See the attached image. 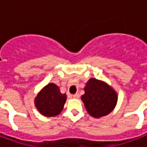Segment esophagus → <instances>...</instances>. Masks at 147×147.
<instances>
[{"mask_svg": "<svg viewBox=\"0 0 147 147\" xmlns=\"http://www.w3.org/2000/svg\"><path fill=\"white\" fill-rule=\"evenodd\" d=\"M73 97L74 98H79V97H80V94H78V93H76V94H73Z\"/></svg>", "mask_w": 147, "mask_h": 147, "instance_id": "34e87169", "label": "esophagus"}]
</instances>
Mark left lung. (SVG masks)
I'll use <instances>...</instances> for the list:
<instances>
[{"instance_id":"obj_1","label":"left lung","mask_w":147,"mask_h":147,"mask_svg":"<svg viewBox=\"0 0 147 147\" xmlns=\"http://www.w3.org/2000/svg\"><path fill=\"white\" fill-rule=\"evenodd\" d=\"M85 107L91 116L100 117L113 111L117 100V95L112 88L95 78H91L82 96Z\"/></svg>"}]
</instances>
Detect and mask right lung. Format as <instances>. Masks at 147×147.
Returning a JSON list of instances; mask_svg holds the SVG:
<instances>
[{
	"mask_svg": "<svg viewBox=\"0 0 147 147\" xmlns=\"http://www.w3.org/2000/svg\"><path fill=\"white\" fill-rule=\"evenodd\" d=\"M65 100V94H62L57 85L50 83L38 94L35 99V105L42 115L54 117L62 111Z\"/></svg>",
	"mask_w": 147,
	"mask_h": 147,
	"instance_id": "obj_1",
	"label": "right lung"
}]
</instances>
